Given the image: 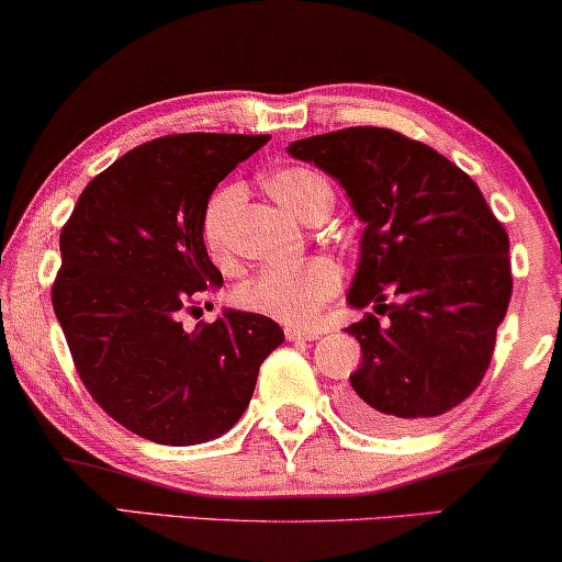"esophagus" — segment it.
<instances>
[{"label":"esophagus","mask_w":562,"mask_h":562,"mask_svg":"<svg viewBox=\"0 0 562 562\" xmlns=\"http://www.w3.org/2000/svg\"><path fill=\"white\" fill-rule=\"evenodd\" d=\"M283 335H286V340H291V342H312L319 337V333H314V329L294 327V325H289L286 329H283Z\"/></svg>","instance_id":"34e87169"}]
</instances>
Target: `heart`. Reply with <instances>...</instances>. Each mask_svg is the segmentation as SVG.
Here are the masks:
<instances>
[{"instance_id": "b5f03b06", "label": "heart", "mask_w": 562, "mask_h": 562, "mask_svg": "<svg viewBox=\"0 0 562 562\" xmlns=\"http://www.w3.org/2000/svg\"><path fill=\"white\" fill-rule=\"evenodd\" d=\"M266 189L291 217L310 222L333 206V187L325 176L302 166H286L266 176ZM245 199L240 183H225L210 196L202 212V240L217 266L233 258V222ZM342 273L329 258H310L296 266L266 268L237 291L245 310L281 322L306 325L337 294Z\"/></svg>"}]
</instances>
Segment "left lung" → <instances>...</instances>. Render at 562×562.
Masks as SVG:
<instances>
[{
	"label": "left lung",
	"instance_id": "obj_1",
	"mask_svg": "<svg viewBox=\"0 0 562 562\" xmlns=\"http://www.w3.org/2000/svg\"><path fill=\"white\" fill-rule=\"evenodd\" d=\"M286 150L345 189L363 222L348 304L389 317L345 327L363 360L342 412L371 432L427 425L473 394L494 356L512 299L506 229L471 176L394 130L348 127Z\"/></svg>",
	"mask_w": 562,
	"mask_h": 562
}]
</instances>
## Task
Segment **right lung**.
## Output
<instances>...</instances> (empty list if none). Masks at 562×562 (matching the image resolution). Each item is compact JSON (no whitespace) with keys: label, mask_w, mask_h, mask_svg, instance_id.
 <instances>
[{"label":"right lung","mask_w":562,"mask_h":562,"mask_svg":"<svg viewBox=\"0 0 562 562\" xmlns=\"http://www.w3.org/2000/svg\"><path fill=\"white\" fill-rule=\"evenodd\" d=\"M268 135H168L114 160L60 229L53 310L94 402L158 445L225 435L248 409L258 368L283 342L263 314L222 310L187 329L181 310L222 286L202 212Z\"/></svg>","instance_id":"1"}]
</instances>
